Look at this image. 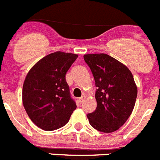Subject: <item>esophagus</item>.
<instances>
[{
    "label": "esophagus",
    "instance_id": "1",
    "mask_svg": "<svg viewBox=\"0 0 160 160\" xmlns=\"http://www.w3.org/2000/svg\"><path fill=\"white\" fill-rule=\"evenodd\" d=\"M85 98H86V96H85V95H83V96H81L79 99H78V101H79V102H81V103H82V102H83L84 99H85Z\"/></svg>",
    "mask_w": 160,
    "mask_h": 160
}]
</instances>
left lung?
<instances>
[{"label": "left lung", "instance_id": "8db88e82", "mask_svg": "<svg viewBox=\"0 0 160 160\" xmlns=\"http://www.w3.org/2000/svg\"><path fill=\"white\" fill-rule=\"evenodd\" d=\"M96 82L97 107L87 115L92 128L111 133L124 125L132 114L138 88L131 71L106 53L84 55Z\"/></svg>", "mask_w": 160, "mask_h": 160}]
</instances>
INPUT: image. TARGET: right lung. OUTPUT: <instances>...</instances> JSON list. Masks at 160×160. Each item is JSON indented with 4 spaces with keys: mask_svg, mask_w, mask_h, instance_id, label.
Here are the masks:
<instances>
[{
    "mask_svg": "<svg viewBox=\"0 0 160 160\" xmlns=\"http://www.w3.org/2000/svg\"><path fill=\"white\" fill-rule=\"evenodd\" d=\"M78 55L57 51L39 60L27 74L22 103L39 128L53 131L65 125L77 106L72 99L65 75Z\"/></svg>",
    "mask_w": 160,
    "mask_h": 160,
    "instance_id": "obj_1",
    "label": "right lung"
}]
</instances>
